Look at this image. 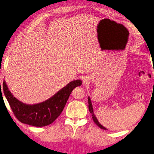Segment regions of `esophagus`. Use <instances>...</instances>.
Instances as JSON below:
<instances>
[{"label":"esophagus","instance_id":"34e87169","mask_svg":"<svg viewBox=\"0 0 154 154\" xmlns=\"http://www.w3.org/2000/svg\"><path fill=\"white\" fill-rule=\"evenodd\" d=\"M89 80H90L89 78L85 77V78H83V80H82L83 84H84V85H86V84H88L89 83Z\"/></svg>","mask_w":154,"mask_h":154}]
</instances>
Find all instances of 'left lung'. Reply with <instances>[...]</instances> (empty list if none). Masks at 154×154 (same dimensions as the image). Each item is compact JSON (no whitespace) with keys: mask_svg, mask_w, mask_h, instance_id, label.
Returning <instances> with one entry per match:
<instances>
[{"mask_svg":"<svg viewBox=\"0 0 154 154\" xmlns=\"http://www.w3.org/2000/svg\"><path fill=\"white\" fill-rule=\"evenodd\" d=\"M88 109H89L90 112H91V114H92V119H93L94 122L96 123V125H98V127H99L100 128L103 129H104V130H106V128H105V127H103V126L102 125H101L99 122H98L97 118L96 117V116H95L94 113L93 107H92V103H91V98H90L89 97H88Z\"/></svg>","mask_w":154,"mask_h":154,"instance_id":"obj_1","label":"left lung"}]
</instances>
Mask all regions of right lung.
Listing matches in <instances>:
<instances>
[{"instance_id":"1","label":"right lung","mask_w":154,"mask_h":154,"mask_svg":"<svg viewBox=\"0 0 154 154\" xmlns=\"http://www.w3.org/2000/svg\"><path fill=\"white\" fill-rule=\"evenodd\" d=\"M82 85L80 80H73L60 90L53 97L42 103L27 104L13 97L3 81V91L13 113L20 122L34 127H44L59 117L72 91Z\"/></svg>"}]
</instances>
